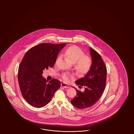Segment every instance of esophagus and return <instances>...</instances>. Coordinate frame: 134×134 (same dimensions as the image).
Wrapping results in <instances>:
<instances>
[{
    "mask_svg": "<svg viewBox=\"0 0 134 134\" xmlns=\"http://www.w3.org/2000/svg\"><path fill=\"white\" fill-rule=\"evenodd\" d=\"M61 86L63 87H64V88H69V85L67 83H66L64 82H62L61 84Z\"/></svg>",
    "mask_w": 134,
    "mask_h": 134,
    "instance_id": "obj_1",
    "label": "esophagus"
}]
</instances>
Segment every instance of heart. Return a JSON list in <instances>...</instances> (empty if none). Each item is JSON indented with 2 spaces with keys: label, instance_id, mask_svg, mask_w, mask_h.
Returning a JSON list of instances; mask_svg holds the SVG:
<instances>
[{
  "label": "heart",
  "instance_id": "1",
  "mask_svg": "<svg viewBox=\"0 0 134 134\" xmlns=\"http://www.w3.org/2000/svg\"><path fill=\"white\" fill-rule=\"evenodd\" d=\"M65 57L74 64V68L77 72L82 75H85L90 69L92 61L88 56L85 55V53L77 46H73L66 49L64 53ZM59 60L57 58L55 62L57 64ZM62 77L65 81H69L70 79L74 77V75L70 73H64Z\"/></svg>",
  "mask_w": 134,
  "mask_h": 134
}]
</instances>
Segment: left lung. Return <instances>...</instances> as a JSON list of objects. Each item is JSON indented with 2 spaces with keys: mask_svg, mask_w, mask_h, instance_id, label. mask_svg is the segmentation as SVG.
Wrapping results in <instances>:
<instances>
[{
  "mask_svg": "<svg viewBox=\"0 0 134 134\" xmlns=\"http://www.w3.org/2000/svg\"><path fill=\"white\" fill-rule=\"evenodd\" d=\"M92 64L89 71L84 77L76 81L77 85L85 87L81 92L75 87L77 95L71 103L79 109H85L94 105L101 96L105 89L107 68L101 55L90 48ZM81 87V86H80Z\"/></svg>",
  "mask_w": 134,
  "mask_h": 134,
  "instance_id": "8db88e82",
  "label": "left lung"
}]
</instances>
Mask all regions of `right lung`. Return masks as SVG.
Instances as JSON below:
<instances>
[{
  "label": "right lung",
  "mask_w": 134,
  "mask_h": 134,
  "mask_svg": "<svg viewBox=\"0 0 134 134\" xmlns=\"http://www.w3.org/2000/svg\"><path fill=\"white\" fill-rule=\"evenodd\" d=\"M65 43H42L29 49L19 67L18 79L21 93L29 105L37 108L47 105L51 100L60 81L53 79L48 81L43 77V71L52 68Z\"/></svg>",
  "instance_id": "right-lung-1"
}]
</instances>
